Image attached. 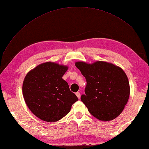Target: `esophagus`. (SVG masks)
I'll list each match as a JSON object with an SVG mask.
<instances>
[{"label": "esophagus", "instance_id": "1", "mask_svg": "<svg viewBox=\"0 0 149 149\" xmlns=\"http://www.w3.org/2000/svg\"><path fill=\"white\" fill-rule=\"evenodd\" d=\"M76 96L78 97V99H80V97H81V94H80V93H79V92H77L76 93Z\"/></svg>", "mask_w": 149, "mask_h": 149}]
</instances>
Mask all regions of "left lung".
Here are the masks:
<instances>
[{
    "mask_svg": "<svg viewBox=\"0 0 149 149\" xmlns=\"http://www.w3.org/2000/svg\"><path fill=\"white\" fill-rule=\"evenodd\" d=\"M86 79L81 100L96 119L109 121L124 110L130 95L127 76L120 67L106 61L75 63Z\"/></svg>",
    "mask_w": 149,
    "mask_h": 149,
    "instance_id": "left-lung-1",
    "label": "left lung"
}]
</instances>
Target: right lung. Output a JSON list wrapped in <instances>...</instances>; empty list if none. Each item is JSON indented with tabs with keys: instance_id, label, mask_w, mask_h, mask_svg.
Returning <instances> with one entry per match:
<instances>
[{
	"instance_id": "1",
	"label": "right lung",
	"mask_w": 149,
	"mask_h": 149,
	"mask_svg": "<svg viewBox=\"0 0 149 149\" xmlns=\"http://www.w3.org/2000/svg\"><path fill=\"white\" fill-rule=\"evenodd\" d=\"M68 66L48 61L26 74L22 86L25 102L31 112L46 122H56L69 113L78 100L62 78Z\"/></svg>"
}]
</instances>
